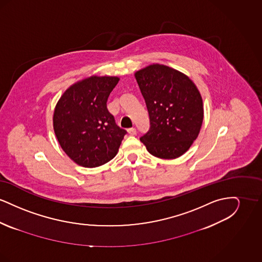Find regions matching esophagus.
<instances>
[{
    "label": "esophagus",
    "mask_w": 262,
    "mask_h": 262,
    "mask_svg": "<svg viewBox=\"0 0 262 262\" xmlns=\"http://www.w3.org/2000/svg\"><path fill=\"white\" fill-rule=\"evenodd\" d=\"M127 134H128L129 136H136V135H137V129L134 128V127L128 128V129H127Z\"/></svg>",
    "instance_id": "34e87169"
}]
</instances>
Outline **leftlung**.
<instances>
[{
  "label": "left lung",
  "instance_id": "obj_1",
  "mask_svg": "<svg viewBox=\"0 0 262 262\" xmlns=\"http://www.w3.org/2000/svg\"><path fill=\"white\" fill-rule=\"evenodd\" d=\"M150 119L140 141L155 157L176 159L185 154L200 135L203 102L187 75L165 64L152 63L135 73Z\"/></svg>",
  "mask_w": 262,
  "mask_h": 262
}]
</instances>
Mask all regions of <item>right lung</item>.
Masks as SVG:
<instances>
[{
	"instance_id": "1",
	"label": "right lung",
	"mask_w": 262,
	"mask_h": 262,
	"mask_svg": "<svg viewBox=\"0 0 262 262\" xmlns=\"http://www.w3.org/2000/svg\"><path fill=\"white\" fill-rule=\"evenodd\" d=\"M120 77L91 75L62 93L53 115L56 137L77 165L95 168L117 155L125 129L116 125L107 100Z\"/></svg>"
}]
</instances>
